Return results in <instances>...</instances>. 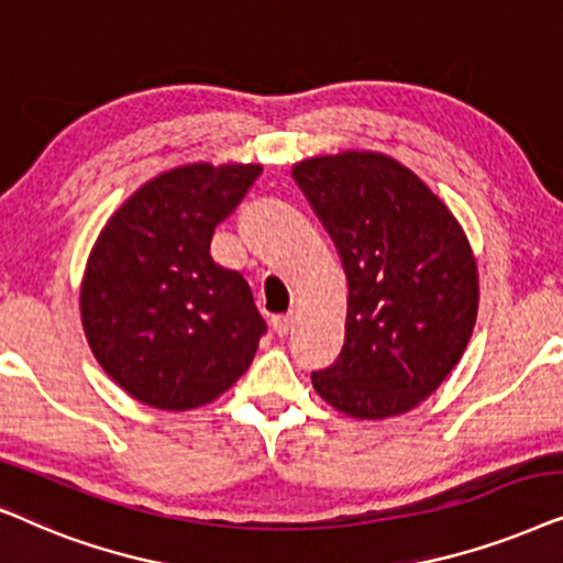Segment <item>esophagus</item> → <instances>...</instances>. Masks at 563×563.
<instances>
[{
  "mask_svg": "<svg viewBox=\"0 0 563 563\" xmlns=\"http://www.w3.org/2000/svg\"><path fill=\"white\" fill-rule=\"evenodd\" d=\"M290 324H294V317L290 313H280V317H273V329L277 336H286L290 332Z\"/></svg>",
  "mask_w": 563,
  "mask_h": 563,
  "instance_id": "34e87169",
  "label": "esophagus"
}]
</instances>
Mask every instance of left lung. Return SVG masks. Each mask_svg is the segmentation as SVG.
I'll list each match as a JSON object with an SVG mask.
<instances>
[{"mask_svg": "<svg viewBox=\"0 0 563 563\" xmlns=\"http://www.w3.org/2000/svg\"><path fill=\"white\" fill-rule=\"evenodd\" d=\"M294 179L347 275L344 344L317 394L357 419L415 409L455 368L478 309L468 239L443 200L391 156L298 162Z\"/></svg>", "mask_w": 563, "mask_h": 563, "instance_id": "obj_1", "label": "left lung"}]
</instances>
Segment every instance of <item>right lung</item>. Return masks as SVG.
Instances as JSON below:
<instances>
[{
	"label": "right lung",
	"instance_id": "1",
	"mask_svg": "<svg viewBox=\"0 0 563 563\" xmlns=\"http://www.w3.org/2000/svg\"><path fill=\"white\" fill-rule=\"evenodd\" d=\"M262 175L260 164H185L154 177L97 236L81 324L97 363L133 399L185 411L250 368L265 319L211 239Z\"/></svg>",
	"mask_w": 563,
	"mask_h": 563
}]
</instances>
